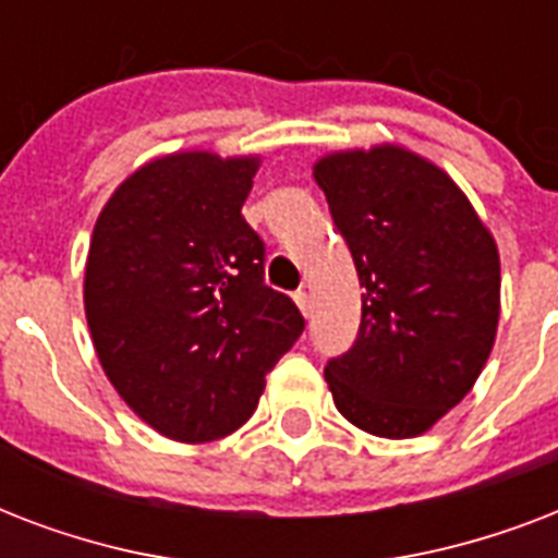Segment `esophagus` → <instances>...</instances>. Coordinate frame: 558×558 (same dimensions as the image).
Masks as SVG:
<instances>
[{
    "label": "esophagus",
    "instance_id": "34e87169",
    "mask_svg": "<svg viewBox=\"0 0 558 558\" xmlns=\"http://www.w3.org/2000/svg\"><path fill=\"white\" fill-rule=\"evenodd\" d=\"M295 304H298V310H301V313L310 315V295H306V289H298Z\"/></svg>",
    "mask_w": 558,
    "mask_h": 558
}]
</instances>
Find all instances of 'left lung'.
Here are the masks:
<instances>
[{"mask_svg":"<svg viewBox=\"0 0 558 558\" xmlns=\"http://www.w3.org/2000/svg\"><path fill=\"white\" fill-rule=\"evenodd\" d=\"M362 292L356 344L324 367L339 414L388 440L420 437L484 371L501 315V257L458 182L402 144L315 161Z\"/></svg>","mask_w":558,"mask_h":558,"instance_id":"8db88e82","label":"left lung"}]
</instances>
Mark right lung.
I'll return each mask as SVG.
<instances>
[{
  "instance_id": "1",
  "label": "right lung",
  "mask_w": 558,
  "mask_h": 558,
  "mask_svg": "<svg viewBox=\"0 0 558 558\" xmlns=\"http://www.w3.org/2000/svg\"><path fill=\"white\" fill-rule=\"evenodd\" d=\"M257 168L168 153L116 187L92 231L83 306L100 367L177 442L240 428L304 332L292 298L263 283V240L240 214Z\"/></svg>"
}]
</instances>
